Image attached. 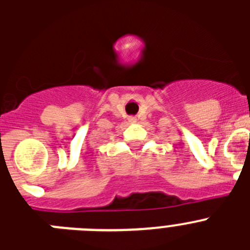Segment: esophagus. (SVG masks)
Here are the masks:
<instances>
[{"mask_svg":"<svg viewBox=\"0 0 250 250\" xmlns=\"http://www.w3.org/2000/svg\"><path fill=\"white\" fill-rule=\"evenodd\" d=\"M127 120H129V123H130V124H135V123H136V120H138V119H136L135 116H130V118L127 119Z\"/></svg>","mask_w":250,"mask_h":250,"instance_id":"34e87169","label":"esophagus"}]
</instances>
